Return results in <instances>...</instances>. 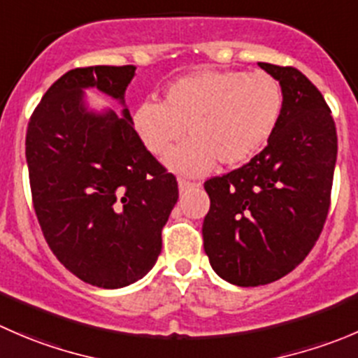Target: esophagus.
I'll list each match as a JSON object with an SVG mask.
<instances>
[{"label": "esophagus", "instance_id": "1", "mask_svg": "<svg viewBox=\"0 0 358 358\" xmlns=\"http://www.w3.org/2000/svg\"><path fill=\"white\" fill-rule=\"evenodd\" d=\"M194 187H196V183L187 182V180H178V190H180V194L187 192V190L194 189Z\"/></svg>", "mask_w": 358, "mask_h": 358}]
</instances>
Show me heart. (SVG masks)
I'll list each match as a JSON object with an SVG mask.
<instances>
[{
    "mask_svg": "<svg viewBox=\"0 0 358 358\" xmlns=\"http://www.w3.org/2000/svg\"><path fill=\"white\" fill-rule=\"evenodd\" d=\"M283 110L282 83L266 71H204L173 80L162 103H141L133 129L155 157L182 175L199 176L218 161L239 166L255 157L275 133Z\"/></svg>",
    "mask_w": 358,
    "mask_h": 358,
    "instance_id": "obj_1",
    "label": "heart"
}]
</instances>
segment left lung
I'll list each match as a JSON object with an SVG mask.
<instances>
[{"label":"left lung","instance_id":"obj_1","mask_svg":"<svg viewBox=\"0 0 358 358\" xmlns=\"http://www.w3.org/2000/svg\"><path fill=\"white\" fill-rule=\"evenodd\" d=\"M259 66L282 83L278 126L248 164L204 183V252L213 271L239 287L276 282L311 252L338 157L334 120L317 87L296 68Z\"/></svg>","mask_w":358,"mask_h":358}]
</instances>
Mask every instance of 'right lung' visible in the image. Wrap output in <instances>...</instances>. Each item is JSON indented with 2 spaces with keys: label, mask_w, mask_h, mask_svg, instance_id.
Returning <instances> with one entry per match:
<instances>
[{
  "label": "right lung",
  "mask_w": 358,
  "mask_h": 358,
  "mask_svg": "<svg viewBox=\"0 0 358 358\" xmlns=\"http://www.w3.org/2000/svg\"><path fill=\"white\" fill-rule=\"evenodd\" d=\"M136 66H91L45 92L26 134L34 211L66 269L101 289H122L150 271L178 183L133 129L126 91ZM98 88L123 106L94 109Z\"/></svg>",
  "instance_id": "obj_1"
}]
</instances>
